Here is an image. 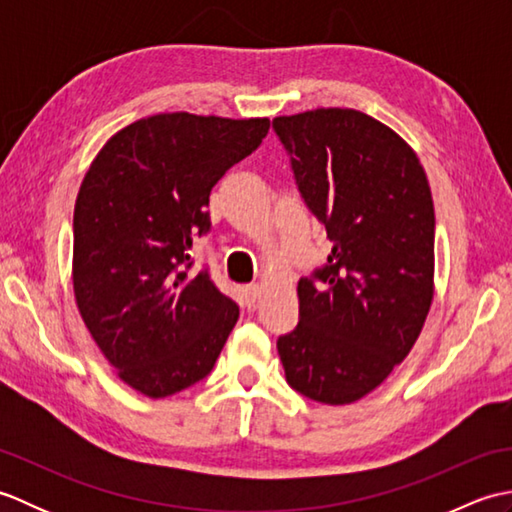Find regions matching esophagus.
Returning a JSON list of instances; mask_svg holds the SVG:
<instances>
[{
  "mask_svg": "<svg viewBox=\"0 0 512 512\" xmlns=\"http://www.w3.org/2000/svg\"><path fill=\"white\" fill-rule=\"evenodd\" d=\"M259 295H262V288H259L257 284H250V286L242 288V299L246 303V308H253L255 301L259 299Z\"/></svg>",
  "mask_w": 512,
  "mask_h": 512,
  "instance_id": "34e87169",
  "label": "esophagus"
}]
</instances>
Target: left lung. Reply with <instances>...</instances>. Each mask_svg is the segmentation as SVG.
I'll list each match as a JSON object with an SVG mask.
<instances>
[{"label": "left lung", "mask_w": 512, "mask_h": 512, "mask_svg": "<svg viewBox=\"0 0 512 512\" xmlns=\"http://www.w3.org/2000/svg\"><path fill=\"white\" fill-rule=\"evenodd\" d=\"M273 129L332 242L328 262L299 279V323L277 339L279 358L299 394L347 405L383 383L429 314L431 189L413 149L363 112L323 107Z\"/></svg>", "instance_id": "8db88e82"}]
</instances>
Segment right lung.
Wrapping results in <instances>:
<instances>
[{"mask_svg":"<svg viewBox=\"0 0 512 512\" xmlns=\"http://www.w3.org/2000/svg\"><path fill=\"white\" fill-rule=\"evenodd\" d=\"M268 118L158 114L110 138L74 204V297L123 383L165 398L211 374L239 319L209 266L211 189L262 145Z\"/></svg>","mask_w":512,"mask_h":512,"instance_id":"obj_1","label":"right lung"}]
</instances>
